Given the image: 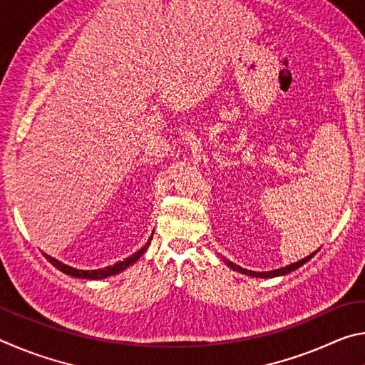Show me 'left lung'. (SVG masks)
Returning a JSON list of instances; mask_svg holds the SVG:
<instances>
[{
	"label": "left lung",
	"mask_w": 365,
	"mask_h": 365,
	"mask_svg": "<svg viewBox=\"0 0 365 365\" xmlns=\"http://www.w3.org/2000/svg\"><path fill=\"white\" fill-rule=\"evenodd\" d=\"M316 252H317V251H316ZM316 252H312V255H309L307 257L301 259V261H298V262L289 264V265H285V267H282V269H275V270H270V272H252V270H248V269L240 267V265L233 264V262H230V261H225V262H227L228 267L233 269V270H237V272H240V274H245V275H250V277H259V279H272V277L287 275V274H289V272H293V270H296V269H299L301 265H304V264L309 261V259L314 257V255H316Z\"/></svg>",
	"instance_id": "1"
}]
</instances>
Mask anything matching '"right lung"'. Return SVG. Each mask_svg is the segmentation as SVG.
<instances>
[{"label": "right lung", "mask_w": 365, "mask_h": 365, "mask_svg": "<svg viewBox=\"0 0 365 365\" xmlns=\"http://www.w3.org/2000/svg\"><path fill=\"white\" fill-rule=\"evenodd\" d=\"M151 237H153V235H151ZM150 240H151V238H150ZM148 246H150V242H148V243L143 246V248L138 250V251L135 252V255H132L130 257H127V259H123V261L115 262L114 265H108V267H104V269H98V270H78V269H73V267H71V265L63 264L61 261H58V259H54V257L48 256V255H45V257L48 259L49 262H51V264L54 265V267H56V269H58V270H61V272H64V274H67V275H71V277H77V279L98 280V279H106V277L115 275V274H120L122 270H125L127 267H130V265L137 262L138 259L141 257V255H143V252L148 250Z\"/></svg>", "instance_id": "1"}]
</instances>
